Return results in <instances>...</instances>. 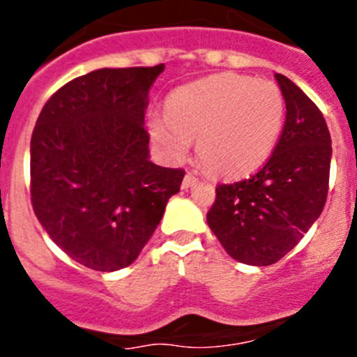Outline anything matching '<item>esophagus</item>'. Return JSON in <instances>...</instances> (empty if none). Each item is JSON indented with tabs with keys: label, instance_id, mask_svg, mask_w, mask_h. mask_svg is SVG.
Listing matches in <instances>:
<instances>
[{
	"label": "esophagus",
	"instance_id": "esophagus-1",
	"mask_svg": "<svg viewBox=\"0 0 357 357\" xmlns=\"http://www.w3.org/2000/svg\"><path fill=\"white\" fill-rule=\"evenodd\" d=\"M197 181H198V178L193 175V173H185L184 181H182V188H184V189L191 188V185H193Z\"/></svg>",
	"mask_w": 357,
	"mask_h": 357
}]
</instances>
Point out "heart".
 I'll return each instance as SVG.
<instances>
[{"label": "heart", "mask_w": 357, "mask_h": 357, "mask_svg": "<svg viewBox=\"0 0 357 357\" xmlns=\"http://www.w3.org/2000/svg\"><path fill=\"white\" fill-rule=\"evenodd\" d=\"M284 118L279 85L222 73L176 89L168 114L150 118V134L172 159H182L191 139H198V155L211 172L243 176L266 162Z\"/></svg>", "instance_id": "heart-1"}]
</instances>
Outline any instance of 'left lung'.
I'll return each mask as SVG.
<instances>
[{"instance_id": "8db88e82", "label": "left lung", "mask_w": 357, "mask_h": 357, "mask_svg": "<svg viewBox=\"0 0 357 357\" xmlns=\"http://www.w3.org/2000/svg\"><path fill=\"white\" fill-rule=\"evenodd\" d=\"M284 128L263 168L216 185L207 223L227 254L254 266L282 259L318 220L329 191L331 134L317 105L284 75Z\"/></svg>"}]
</instances>
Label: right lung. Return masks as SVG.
Returning a JSON list of instances; mask_svg holds the SVG:
<instances>
[{"label":"right lung","instance_id":"1","mask_svg":"<svg viewBox=\"0 0 357 357\" xmlns=\"http://www.w3.org/2000/svg\"><path fill=\"white\" fill-rule=\"evenodd\" d=\"M164 66L96 69L62 85L37 118L30 195L66 254L96 272L137 259L184 169L148 159V91Z\"/></svg>","mask_w":357,"mask_h":357}]
</instances>
